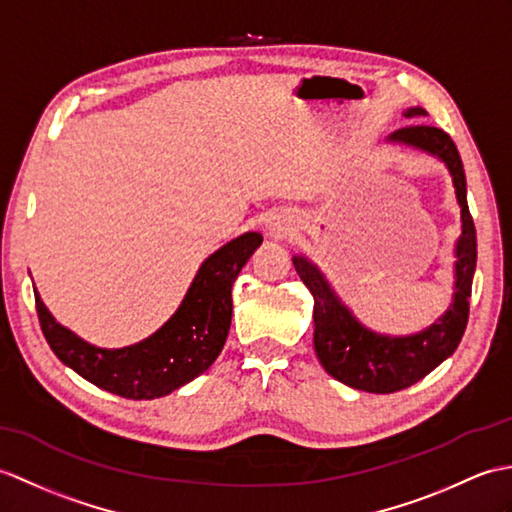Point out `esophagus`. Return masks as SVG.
<instances>
[{
    "label": "esophagus",
    "mask_w": 512,
    "mask_h": 512,
    "mask_svg": "<svg viewBox=\"0 0 512 512\" xmlns=\"http://www.w3.org/2000/svg\"><path fill=\"white\" fill-rule=\"evenodd\" d=\"M290 229H292V222L288 218H277V220L268 222L270 235H285V233H290Z\"/></svg>",
    "instance_id": "obj_1"
}]
</instances>
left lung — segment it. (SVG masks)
Returning a JSON list of instances; mask_svg holds the SVG:
<instances>
[{
  "mask_svg": "<svg viewBox=\"0 0 512 512\" xmlns=\"http://www.w3.org/2000/svg\"><path fill=\"white\" fill-rule=\"evenodd\" d=\"M425 115L421 106L403 113ZM388 141L419 148L441 159L451 174L460 205L462 233L456 242L454 301L434 325L414 336H382L366 329L344 305L323 272L303 255L292 257L301 281L314 296V349L325 371L355 390L388 395L417 384L427 373L445 362L462 340L469 318V296L478 259L475 227L467 205V178L454 141L441 128L414 124L388 135Z\"/></svg>",
  "mask_w": 512,
  "mask_h": 512,
  "instance_id": "obj_1",
  "label": "left lung"
}]
</instances>
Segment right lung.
<instances>
[{"instance_id":"add662e5","label":"right lung","mask_w":512,"mask_h":512,"mask_svg":"<svg viewBox=\"0 0 512 512\" xmlns=\"http://www.w3.org/2000/svg\"><path fill=\"white\" fill-rule=\"evenodd\" d=\"M261 240L259 233H244L209 255L168 323L122 349H102L78 338L56 323L34 290L43 336L56 358L93 386L126 399L170 395L216 362L231 327L233 281Z\"/></svg>"}]
</instances>
